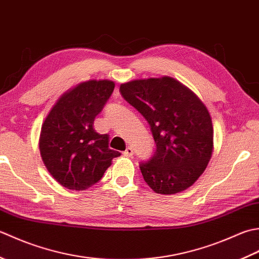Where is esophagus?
Returning a JSON list of instances; mask_svg holds the SVG:
<instances>
[{"label": "esophagus", "instance_id": "esophagus-1", "mask_svg": "<svg viewBox=\"0 0 259 259\" xmlns=\"http://www.w3.org/2000/svg\"><path fill=\"white\" fill-rule=\"evenodd\" d=\"M123 154L125 156H127V157H132V156H133V154H134V151H133V149H132V147H127V149H126L123 152Z\"/></svg>", "mask_w": 259, "mask_h": 259}]
</instances>
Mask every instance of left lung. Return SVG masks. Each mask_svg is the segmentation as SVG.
<instances>
[{"label":"left lung","mask_w":259,"mask_h":259,"mask_svg":"<svg viewBox=\"0 0 259 259\" xmlns=\"http://www.w3.org/2000/svg\"><path fill=\"white\" fill-rule=\"evenodd\" d=\"M123 98L150 124L155 152L140 163L145 182L156 193L191 187L211 159L213 128L207 107L171 77L133 80L119 87Z\"/></svg>","instance_id":"8db88e82"}]
</instances>
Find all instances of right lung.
Listing matches in <instances>:
<instances>
[{"mask_svg": "<svg viewBox=\"0 0 259 259\" xmlns=\"http://www.w3.org/2000/svg\"><path fill=\"white\" fill-rule=\"evenodd\" d=\"M110 80H89L63 94L41 127L40 153L57 182L70 190H86L103 178L114 157L109 135L98 134L94 120L114 92Z\"/></svg>", "mask_w": 259, "mask_h": 259, "instance_id": "1", "label": "right lung"}]
</instances>
